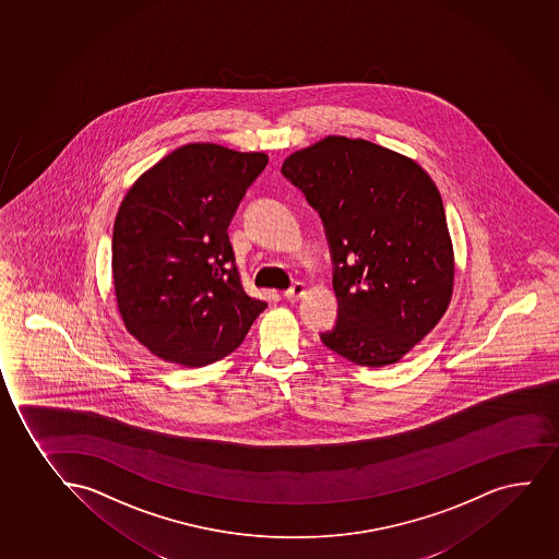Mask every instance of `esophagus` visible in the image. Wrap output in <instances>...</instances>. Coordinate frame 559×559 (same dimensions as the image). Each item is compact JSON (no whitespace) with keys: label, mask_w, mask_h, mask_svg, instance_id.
<instances>
[{"label":"esophagus","mask_w":559,"mask_h":559,"mask_svg":"<svg viewBox=\"0 0 559 559\" xmlns=\"http://www.w3.org/2000/svg\"><path fill=\"white\" fill-rule=\"evenodd\" d=\"M306 295V285L304 283H295L290 289L285 290V298L287 300H298V298H302Z\"/></svg>","instance_id":"esophagus-1"}]
</instances>
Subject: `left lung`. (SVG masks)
<instances>
[{"label": "left lung", "mask_w": 559, "mask_h": 559, "mask_svg": "<svg viewBox=\"0 0 559 559\" xmlns=\"http://www.w3.org/2000/svg\"><path fill=\"white\" fill-rule=\"evenodd\" d=\"M282 174L321 214L334 259L337 322L330 350L392 366L450 308L455 255L442 198L416 160L345 135L289 154Z\"/></svg>", "instance_id": "left-lung-1"}]
</instances>
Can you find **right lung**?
Listing matches in <instances>:
<instances>
[{"mask_svg":"<svg viewBox=\"0 0 559 559\" xmlns=\"http://www.w3.org/2000/svg\"><path fill=\"white\" fill-rule=\"evenodd\" d=\"M264 153L188 143L140 175L111 240L116 302L130 335L164 361L203 367L245 341L266 302L248 295L227 227Z\"/></svg>","mask_w":559,"mask_h":559,"instance_id":"obj_1","label":"right lung"}]
</instances>
